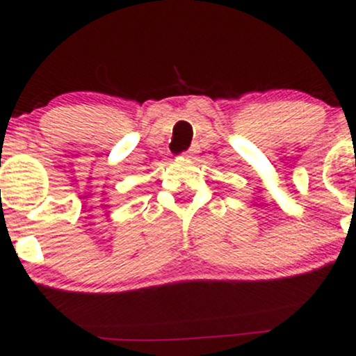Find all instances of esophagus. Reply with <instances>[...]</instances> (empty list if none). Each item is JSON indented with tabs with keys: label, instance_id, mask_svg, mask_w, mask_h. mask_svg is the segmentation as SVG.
I'll return each instance as SVG.
<instances>
[{
	"label": "esophagus",
	"instance_id": "1",
	"mask_svg": "<svg viewBox=\"0 0 356 356\" xmlns=\"http://www.w3.org/2000/svg\"><path fill=\"white\" fill-rule=\"evenodd\" d=\"M196 152H197V148H196V147H191V148H189V150H187L184 155H187V157H193V155H194V154H196Z\"/></svg>",
	"mask_w": 356,
	"mask_h": 356
}]
</instances>
